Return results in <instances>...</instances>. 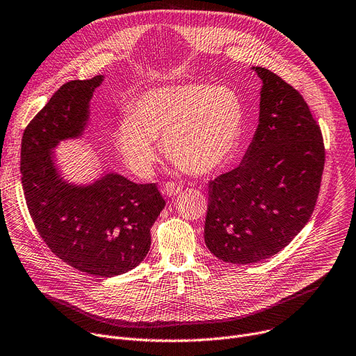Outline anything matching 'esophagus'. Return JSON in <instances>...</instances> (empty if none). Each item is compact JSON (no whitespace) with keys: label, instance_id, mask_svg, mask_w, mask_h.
<instances>
[{"label":"esophagus","instance_id":"esophagus-1","mask_svg":"<svg viewBox=\"0 0 356 356\" xmlns=\"http://www.w3.org/2000/svg\"><path fill=\"white\" fill-rule=\"evenodd\" d=\"M181 188H183V186L176 181H165L163 186V193L168 196H176L181 192Z\"/></svg>","mask_w":356,"mask_h":356}]
</instances>
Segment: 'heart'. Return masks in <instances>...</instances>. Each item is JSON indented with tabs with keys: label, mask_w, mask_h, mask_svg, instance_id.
I'll return each mask as SVG.
<instances>
[{
	"label": "heart",
	"mask_w": 356,
	"mask_h": 356,
	"mask_svg": "<svg viewBox=\"0 0 356 356\" xmlns=\"http://www.w3.org/2000/svg\"><path fill=\"white\" fill-rule=\"evenodd\" d=\"M245 122V104L226 86L186 83L149 90L133 114L117 124L114 140L129 168L149 175L157 157L156 140L164 153L192 175H207L229 160L238 147Z\"/></svg>",
	"instance_id": "heart-1"
}]
</instances>
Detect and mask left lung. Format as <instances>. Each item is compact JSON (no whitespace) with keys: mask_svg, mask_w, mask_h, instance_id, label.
<instances>
[{"mask_svg":"<svg viewBox=\"0 0 356 356\" xmlns=\"http://www.w3.org/2000/svg\"><path fill=\"white\" fill-rule=\"evenodd\" d=\"M262 80L259 124L239 164L209 181L207 249L248 265L288 246L311 219L325 164L319 124L302 94L270 70Z\"/></svg>","mask_w":356,"mask_h":356,"instance_id":"1","label":"left lung"}]
</instances>
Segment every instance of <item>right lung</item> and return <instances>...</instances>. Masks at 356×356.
<instances>
[{
  "label": "right lung",
  "instance_id": "1",
  "mask_svg": "<svg viewBox=\"0 0 356 356\" xmlns=\"http://www.w3.org/2000/svg\"><path fill=\"white\" fill-rule=\"evenodd\" d=\"M103 76L63 84L29 123L21 140V183L30 216L44 243L63 262L91 276L131 270L150 249V227L165 202L156 183L137 184L106 175L91 186L67 184L51 150L79 137L88 103Z\"/></svg>",
  "mask_w": 356,
  "mask_h": 356
}]
</instances>
